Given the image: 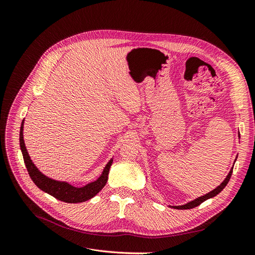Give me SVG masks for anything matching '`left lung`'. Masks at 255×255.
I'll return each instance as SVG.
<instances>
[{
  "label": "left lung",
  "instance_id": "8db88e82",
  "mask_svg": "<svg viewBox=\"0 0 255 255\" xmlns=\"http://www.w3.org/2000/svg\"><path fill=\"white\" fill-rule=\"evenodd\" d=\"M236 158H237V157H236ZM232 172H233V167H232V169H231V170H230V172H229V174L227 175L225 181H223V182L219 185L218 187H216L214 190L208 192V194H206V195H204V196H201V197H199V198H197V199H195V200H192V201H190V202H188V203H186V204H184V205H177V206H171V205H169V206L175 208V210H189V208H194V207L200 205L202 202L206 201L207 199H211V198H213V197H215V196H217V195L219 194V192L227 186V184H228L229 181H230V177H231V175H232Z\"/></svg>",
  "mask_w": 255,
  "mask_h": 255
}]
</instances>
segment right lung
<instances>
[{"instance_id":"add662e5","label":"right lung","mask_w":255,"mask_h":255,"mask_svg":"<svg viewBox=\"0 0 255 255\" xmlns=\"http://www.w3.org/2000/svg\"><path fill=\"white\" fill-rule=\"evenodd\" d=\"M23 126H24V120L22 121L20 128V149L22 152L23 159H24L27 172L38 188H40L42 191L47 192V194L63 202L81 203L94 198L105 186L107 179H109V172L113 164V158L106 164L102 174L96 181L88 183L83 187H75L68 182L56 181L44 175L42 172L38 170V168L35 166L33 160L30 159L28 155L24 139H23Z\"/></svg>"}]
</instances>
